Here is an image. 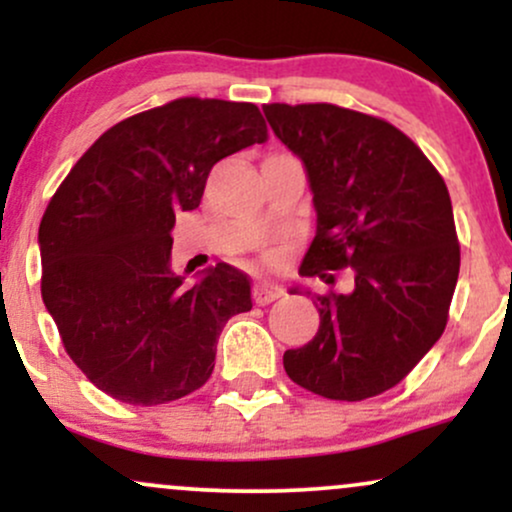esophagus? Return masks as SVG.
Here are the masks:
<instances>
[{
  "instance_id": "1",
  "label": "esophagus",
  "mask_w": 512,
  "mask_h": 512,
  "mask_svg": "<svg viewBox=\"0 0 512 512\" xmlns=\"http://www.w3.org/2000/svg\"><path fill=\"white\" fill-rule=\"evenodd\" d=\"M252 296H255L257 305H269L272 301H276V298L284 296V289H281V286H276V284H257Z\"/></svg>"
}]
</instances>
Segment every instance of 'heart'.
<instances>
[{
    "mask_svg": "<svg viewBox=\"0 0 512 512\" xmlns=\"http://www.w3.org/2000/svg\"><path fill=\"white\" fill-rule=\"evenodd\" d=\"M276 257H279V252H276V250L269 252V260H276Z\"/></svg>",
    "mask_w": 512,
    "mask_h": 512,
    "instance_id": "b5f03b06",
    "label": "heart"
}]
</instances>
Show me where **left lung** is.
Returning a JSON list of instances; mask_svg holds the SVG:
<instances>
[{
    "label": "left lung",
    "instance_id": "left-lung-1",
    "mask_svg": "<svg viewBox=\"0 0 512 512\" xmlns=\"http://www.w3.org/2000/svg\"><path fill=\"white\" fill-rule=\"evenodd\" d=\"M262 110L313 190L317 231L301 274L330 284L327 272H354L349 293L313 296L320 330L286 351V375L339 402L380 395L407 378L448 325L460 274L448 187L383 117L332 103Z\"/></svg>",
    "mask_w": 512,
    "mask_h": 512
}]
</instances>
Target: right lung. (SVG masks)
Segmentation results:
<instances>
[{"label": "right lung", "instance_id": "add662e5", "mask_svg": "<svg viewBox=\"0 0 512 512\" xmlns=\"http://www.w3.org/2000/svg\"><path fill=\"white\" fill-rule=\"evenodd\" d=\"M262 142L257 105L175 98L103 132L52 195L40 293L64 351L105 395L156 407L209 380L223 325L252 308L250 279L216 264L185 286L170 231L221 158Z\"/></svg>", "mask_w": 512, "mask_h": 512}]
</instances>
